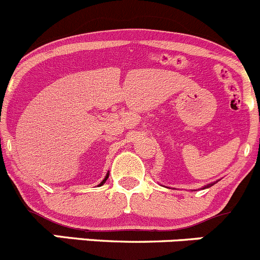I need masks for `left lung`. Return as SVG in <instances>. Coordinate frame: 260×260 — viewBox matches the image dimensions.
<instances>
[{
  "label": "left lung",
  "mask_w": 260,
  "mask_h": 260,
  "mask_svg": "<svg viewBox=\"0 0 260 260\" xmlns=\"http://www.w3.org/2000/svg\"><path fill=\"white\" fill-rule=\"evenodd\" d=\"M213 184H215V183H211V184H207V185H206V186H205V188H210V186H212V185H213ZM205 188H203V189H205Z\"/></svg>",
  "instance_id": "obj_1"
}]
</instances>
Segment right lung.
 <instances>
[{
	"label": "right lung",
	"mask_w": 260,
	"mask_h": 260,
	"mask_svg": "<svg viewBox=\"0 0 260 260\" xmlns=\"http://www.w3.org/2000/svg\"><path fill=\"white\" fill-rule=\"evenodd\" d=\"M108 176H109V175H107V176H105V179H104V180H103V181H102V183H100V185H103V184H104V183H105V181H107Z\"/></svg>",
	"instance_id": "1"
}]
</instances>
